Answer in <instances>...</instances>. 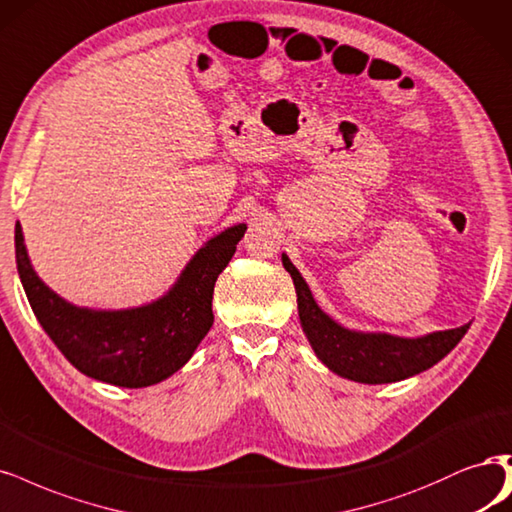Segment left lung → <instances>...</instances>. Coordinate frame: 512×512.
Masks as SVG:
<instances>
[{
  "label": "left lung",
  "instance_id": "8db88e82",
  "mask_svg": "<svg viewBox=\"0 0 512 512\" xmlns=\"http://www.w3.org/2000/svg\"><path fill=\"white\" fill-rule=\"evenodd\" d=\"M281 262L292 275L298 296V315H301L303 330L315 356L332 373L345 379L377 385L413 377L443 360L470 328V324H466L453 330L432 332L419 339L347 330L317 307L307 281L286 254L281 256Z\"/></svg>",
  "mask_w": 512,
  "mask_h": 512
}]
</instances>
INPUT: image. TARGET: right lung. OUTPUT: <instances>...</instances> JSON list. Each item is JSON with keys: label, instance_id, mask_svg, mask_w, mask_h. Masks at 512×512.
Segmentation results:
<instances>
[{"label": "right lung", "instance_id": "right-lung-1", "mask_svg": "<svg viewBox=\"0 0 512 512\" xmlns=\"http://www.w3.org/2000/svg\"><path fill=\"white\" fill-rule=\"evenodd\" d=\"M237 224L220 233L188 262L158 301L122 311L74 307L35 275L21 224L14 228L16 269L29 305L61 354L86 377L118 387H148L180 370L214 324L211 298L218 275L245 233Z\"/></svg>", "mask_w": 512, "mask_h": 512}]
</instances>
